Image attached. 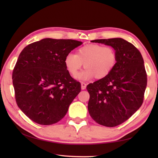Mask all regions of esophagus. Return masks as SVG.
<instances>
[{
    "label": "esophagus",
    "mask_w": 158,
    "mask_h": 158,
    "mask_svg": "<svg viewBox=\"0 0 158 158\" xmlns=\"http://www.w3.org/2000/svg\"><path fill=\"white\" fill-rule=\"evenodd\" d=\"M86 86H87L86 83H83V82L81 83V89H85L86 88Z\"/></svg>",
    "instance_id": "34e87169"
}]
</instances>
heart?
Segmentation results:
<instances>
[{"label": "heart", "instance_id": "b5f03b06", "mask_svg": "<svg viewBox=\"0 0 158 158\" xmlns=\"http://www.w3.org/2000/svg\"><path fill=\"white\" fill-rule=\"evenodd\" d=\"M117 62L115 49L100 44L82 46L77 49L76 54L68 53L64 58L66 68L72 76H75L84 65L85 69L76 76L79 80L91 79L94 77L98 79L105 78L115 69Z\"/></svg>", "mask_w": 158, "mask_h": 158}]
</instances>
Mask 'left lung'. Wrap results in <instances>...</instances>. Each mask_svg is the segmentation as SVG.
<instances>
[{
	"label": "left lung",
	"instance_id": "left-lung-1",
	"mask_svg": "<svg viewBox=\"0 0 158 158\" xmlns=\"http://www.w3.org/2000/svg\"><path fill=\"white\" fill-rule=\"evenodd\" d=\"M91 42L111 46L117 54L113 71L86 88L92 118L102 126L115 127L128 119L143 102L147 83L144 60L139 49L122 38Z\"/></svg>",
	"mask_w": 158,
	"mask_h": 158
}]
</instances>
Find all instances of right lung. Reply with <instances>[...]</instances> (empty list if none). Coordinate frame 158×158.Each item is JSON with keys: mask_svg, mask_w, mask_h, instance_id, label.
Instances as JSON below:
<instances>
[{"mask_svg": "<svg viewBox=\"0 0 158 158\" xmlns=\"http://www.w3.org/2000/svg\"><path fill=\"white\" fill-rule=\"evenodd\" d=\"M82 43L72 39H43L20 53L12 74L15 100L33 122L41 125L58 122L81 92V83L70 75L64 58Z\"/></svg>", "mask_w": 158, "mask_h": 158, "instance_id": "add662e5", "label": "right lung"}]
</instances>
